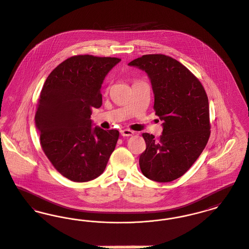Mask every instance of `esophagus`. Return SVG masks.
Listing matches in <instances>:
<instances>
[{
    "label": "esophagus",
    "instance_id": "1",
    "mask_svg": "<svg viewBox=\"0 0 249 249\" xmlns=\"http://www.w3.org/2000/svg\"><path fill=\"white\" fill-rule=\"evenodd\" d=\"M135 134L134 131L130 130V129H123L121 130V135L124 137H129V136H133Z\"/></svg>",
    "mask_w": 249,
    "mask_h": 249
}]
</instances>
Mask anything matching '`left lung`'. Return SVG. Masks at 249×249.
<instances>
[{
    "mask_svg": "<svg viewBox=\"0 0 249 249\" xmlns=\"http://www.w3.org/2000/svg\"><path fill=\"white\" fill-rule=\"evenodd\" d=\"M128 65L145 71L155 95L154 110L163 121L159 139L142 133L146 149L139 163L157 182H171L192 167L211 135L209 99L198 78L179 61L161 54H144Z\"/></svg>",
    "mask_w": 249,
    "mask_h": 249,
    "instance_id": "obj_1",
    "label": "left lung"
}]
</instances>
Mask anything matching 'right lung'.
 <instances>
[{
    "label": "right lung",
    "instance_id": "1",
    "mask_svg": "<svg viewBox=\"0 0 249 249\" xmlns=\"http://www.w3.org/2000/svg\"><path fill=\"white\" fill-rule=\"evenodd\" d=\"M118 57L73 55L48 75L37 101L35 122L40 145L55 170L74 182L105 171L119 131L91 126L92 107L102 106L101 87Z\"/></svg>",
    "mask_w": 249,
    "mask_h": 249
}]
</instances>
